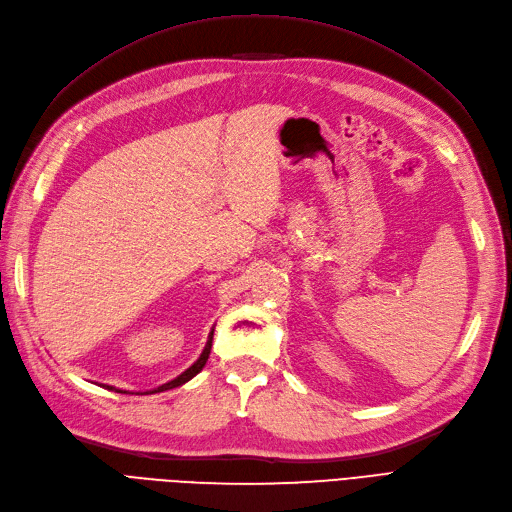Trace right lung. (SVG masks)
<instances>
[{
    "instance_id": "add662e5",
    "label": "right lung",
    "mask_w": 512,
    "mask_h": 512,
    "mask_svg": "<svg viewBox=\"0 0 512 512\" xmlns=\"http://www.w3.org/2000/svg\"><path fill=\"white\" fill-rule=\"evenodd\" d=\"M211 342H213V331L209 333V339H207V346H205V350H203V354L198 356V361L192 365V367H188L183 371L181 376H177L175 380H170V382H166V384H162V386H158L156 391H151V393H162V391H168V389H175V386H181V384H185L188 380H192L200 369L205 367V363H207V359H209V352H211ZM108 389L111 391H115V386H108ZM117 393H126V391H117Z\"/></svg>"
}]
</instances>
